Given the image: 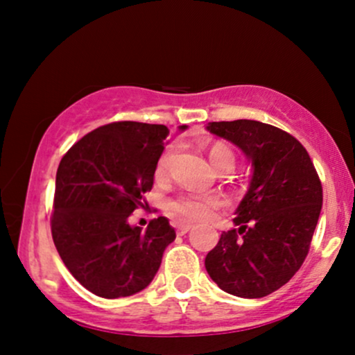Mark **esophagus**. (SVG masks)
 <instances>
[{"label":"esophagus","instance_id":"obj_1","mask_svg":"<svg viewBox=\"0 0 355 355\" xmlns=\"http://www.w3.org/2000/svg\"><path fill=\"white\" fill-rule=\"evenodd\" d=\"M178 235H185L191 229V223H175Z\"/></svg>","mask_w":355,"mask_h":355}]
</instances>
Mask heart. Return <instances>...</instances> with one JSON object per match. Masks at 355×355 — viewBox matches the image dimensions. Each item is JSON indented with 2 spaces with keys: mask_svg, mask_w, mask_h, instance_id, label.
<instances>
[{
  "mask_svg": "<svg viewBox=\"0 0 355 355\" xmlns=\"http://www.w3.org/2000/svg\"><path fill=\"white\" fill-rule=\"evenodd\" d=\"M173 150H166L158 158L157 168H155V177L157 180H164L168 173V165L172 160ZM209 160L215 168H232L235 166V153L232 152L230 146L225 144H214L209 148ZM222 205V198L217 195H198L187 193L180 195L168 203V214L182 222H200L210 217L215 209Z\"/></svg>",
  "mask_w": 355,
  "mask_h": 355,
  "instance_id": "heart-1",
  "label": "heart"
}]
</instances>
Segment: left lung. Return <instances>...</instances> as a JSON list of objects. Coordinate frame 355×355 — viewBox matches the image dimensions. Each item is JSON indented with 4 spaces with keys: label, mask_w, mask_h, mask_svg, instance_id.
I'll return each instance as SVG.
<instances>
[{
    "label": "left lung",
    "mask_w": 355,
    "mask_h": 355,
    "mask_svg": "<svg viewBox=\"0 0 355 355\" xmlns=\"http://www.w3.org/2000/svg\"><path fill=\"white\" fill-rule=\"evenodd\" d=\"M207 130L239 146L252 180L234 223L205 257L223 292L260 299L285 285L304 263L322 209V185L297 138L255 120L211 121Z\"/></svg>",
    "instance_id": "8db88e82"
}]
</instances>
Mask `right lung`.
Listing matches in <instances>:
<instances>
[{
  "instance_id": "obj_1",
  "label": "right lung",
  "mask_w": 355,
  "mask_h": 355,
  "mask_svg": "<svg viewBox=\"0 0 355 355\" xmlns=\"http://www.w3.org/2000/svg\"><path fill=\"white\" fill-rule=\"evenodd\" d=\"M166 137L165 125L115 121L89 132L61 158L53 242L71 275L92 294L118 299L144 291L177 237L165 217L153 218L145 232L128 223L152 190Z\"/></svg>"
}]
</instances>
